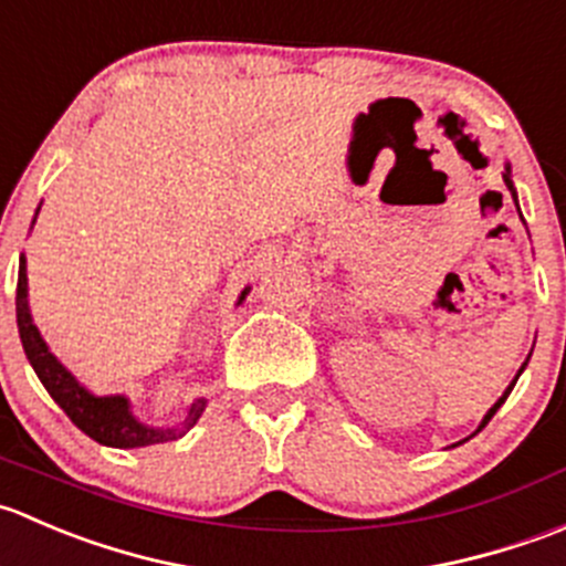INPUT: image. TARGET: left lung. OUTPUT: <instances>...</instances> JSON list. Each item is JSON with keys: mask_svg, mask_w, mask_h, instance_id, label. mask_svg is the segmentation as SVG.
Returning a JSON list of instances; mask_svg holds the SVG:
<instances>
[{"mask_svg": "<svg viewBox=\"0 0 566 566\" xmlns=\"http://www.w3.org/2000/svg\"><path fill=\"white\" fill-rule=\"evenodd\" d=\"M503 181H506L509 192H512L514 203H517V195H514V187H512V178H509V167H506V176H503ZM517 211H520V206H517ZM523 368H525V363H523ZM523 368H520V371H517V377H520V374H523ZM517 377H514V379H512V385H509V388H506V394H503V396H501V399H497V401H495V405H492V407H490V412H486V416H484V421H481V427H479V429H475V432H481V429H484V427H486V423H490V418H492V416H495V412H497V407H501V405H503V401H506V396H509V394H512V388H514V382H517ZM475 432H473V434H475Z\"/></svg>", "mask_w": 566, "mask_h": 566, "instance_id": "left-lung-1", "label": "left lung"}]
</instances>
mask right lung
<instances>
[{"instance_id": "obj_1", "label": "right lung", "mask_w": 566, "mask_h": 566, "mask_svg": "<svg viewBox=\"0 0 566 566\" xmlns=\"http://www.w3.org/2000/svg\"><path fill=\"white\" fill-rule=\"evenodd\" d=\"M248 289L242 291L239 302L244 300ZM15 322H19L21 344H24L27 360L35 368L38 379L43 388L49 390L54 401L63 407L65 416L87 434L95 443L112 446V449H139V446L165 443V440H176V434H184L200 412L206 410V399H198L189 407V416L181 429H154L143 427L137 418L128 412V401L123 396H95L87 388H82L69 368L49 352L46 340L41 338L38 327L32 324L30 307H27V259L21 255L19 261V285H15Z\"/></svg>"}]
</instances>
